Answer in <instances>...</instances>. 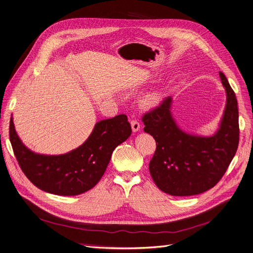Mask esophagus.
<instances>
[{"label":"esophagus","instance_id":"34e87169","mask_svg":"<svg viewBox=\"0 0 253 253\" xmlns=\"http://www.w3.org/2000/svg\"><path fill=\"white\" fill-rule=\"evenodd\" d=\"M130 126H132V129H133L134 133L138 132V130L140 129V124L138 123V121H137L136 119L130 120Z\"/></svg>","mask_w":253,"mask_h":253}]
</instances>
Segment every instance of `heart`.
<instances>
[{
  "label": "heart",
  "instance_id": "heart-1",
  "mask_svg": "<svg viewBox=\"0 0 253 253\" xmlns=\"http://www.w3.org/2000/svg\"><path fill=\"white\" fill-rule=\"evenodd\" d=\"M159 102H160V94L157 92H151L145 95V97L143 98V105L146 108H153L157 106Z\"/></svg>",
  "mask_w": 253,
  "mask_h": 253
}]
</instances>
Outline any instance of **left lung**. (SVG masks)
<instances>
[{
  "instance_id": "left-lung-1",
  "label": "left lung",
  "mask_w": 253,
  "mask_h": 253,
  "mask_svg": "<svg viewBox=\"0 0 253 253\" xmlns=\"http://www.w3.org/2000/svg\"><path fill=\"white\" fill-rule=\"evenodd\" d=\"M226 106L220 127L211 137L187 134L171 114L170 96L142 117L144 132L156 140L149 172L157 187L172 196H191L213 188L226 172L239 145L237 97L223 73Z\"/></svg>"
}]
</instances>
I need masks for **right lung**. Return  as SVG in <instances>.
I'll return each instance as SVG.
<instances>
[{
	"mask_svg": "<svg viewBox=\"0 0 253 253\" xmlns=\"http://www.w3.org/2000/svg\"><path fill=\"white\" fill-rule=\"evenodd\" d=\"M126 114L100 120L78 148L64 155L45 156L27 148L17 136L12 118L9 138L18 165L31 183L47 193L75 196L92 189L104 175L113 150L130 136Z\"/></svg>",
	"mask_w": 253,
	"mask_h": 253,
	"instance_id": "right-lung-1",
	"label": "right lung"
}]
</instances>
